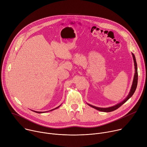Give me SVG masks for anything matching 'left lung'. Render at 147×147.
I'll use <instances>...</instances> for the list:
<instances>
[{
	"label": "left lung",
	"mask_w": 147,
	"mask_h": 147,
	"mask_svg": "<svg viewBox=\"0 0 147 147\" xmlns=\"http://www.w3.org/2000/svg\"><path fill=\"white\" fill-rule=\"evenodd\" d=\"M132 55H133V60H134V68H135V73H134V78H133V84H132V86L131 88V89H130V91L128 94V96L126 97V98L125 99H124L122 102H121L120 103L111 106V107H106V108H102V107H98L96 106H94L93 105H91L90 104L87 103L89 106L99 110L100 111H103V112H111L113 111L114 110H115L116 109H117L119 107H120L121 105H123L124 103H125L129 98L131 97L134 93L135 92L137 86V83H138V71H137V62H136V57L135 55H134L133 53H132Z\"/></svg>",
	"instance_id": "obj_1"
}]
</instances>
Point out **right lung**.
Instances as JSON below:
<instances>
[{"label": "right lung", "mask_w": 147, "mask_h": 147, "mask_svg": "<svg viewBox=\"0 0 147 147\" xmlns=\"http://www.w3.org/2000/svg\"><path fill=\"white\" fill-rule=\"evenodd\" d=\"M61 105L60 106H59L58 107H56V108H55V109H52V110H50V111H52V110H55V109H57V108H58L59 106H61ZM32 111H33L34 112H36V113H45V112H47V111H34V110H32Z\"/></svg>", "instance_id": "1"}]
</instances>
